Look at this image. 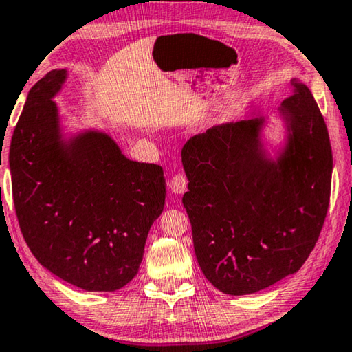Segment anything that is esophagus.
Listing matches in <instances>:
<instances>
[{
	"instance_id": "34e87169",
	"label": "esophagus",
	"mask_w": 352,
	"mask_h": 352,
	"mask_svg": "<svg viewBox=\"0 0 352 352\" xmlns=\"http://www.w3.org/2000/svg\"><path fill=\"white\" fill-rule=\"evenodd\" d=\"M188 180L183 174H175L170 178V191L174 194H183L186 191Z\"/></svg>"
}]
</instances>
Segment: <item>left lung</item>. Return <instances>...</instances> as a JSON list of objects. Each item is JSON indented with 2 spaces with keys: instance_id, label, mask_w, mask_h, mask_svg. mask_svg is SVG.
Returning <instances> with one entry per match:
<instances>
[{
  "instance_id": "1",
  "label": "left lung",
  "mask_w": 352,
  "mask_h": 352,
  "mask_svg": "<svg viewBox=\"0 0 352 352\" xmlns=\"http://www.w3.org/2000/svg\"><path fill=\"white\" fill-rule=\"evenodd\" d=\"M293 86L278 108L288 135L276 160L261 142L263 117L216 125L182 150L194 252L205 277L232 296L299 271L324 224L331 141L309 87Z\"/></svg>"
}]
</instances>
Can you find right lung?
<instances>
[{
    "label": "right lung",
    "instance_id": "add662e5",
    "mask_svg": "<svg viewBox=\"0 0 352 352\" xmlns=\"http://www.w3.org/2000/svg\"><path fill=\"white\" fill-rule=\"evenodd\" d=\"M67 70L28 94L9 150L20 230L38 263L86 292H116L138 274L150 227L163 213V167L128 160L109 135L65 141L53 102Z\"/></svg>",
    "mask_w": 352,
    "mask_h": 352
}]
</instances>
